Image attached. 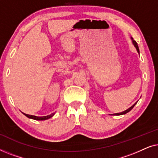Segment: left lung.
Wrapping results in <instances>:
<instances>
[{
  "instance_id": "8db88e82",
  "label": "left lung",
  "mask_w": 158,
  "mask_h": 158,
  "mask_svg": "<svg viewBox=\"0 0 158 158\" xmlns=\"http://www.w3.org/2000/svg\"><path fill=\"white\" fill-rule=\"evenodd\" d=\"M131 40H132V42H133V44L135 45V47H136V49H137V52H138V53H139V47H138V45H137V43L136 42V41H135V40H133V39H131ZM135 104H136V103H135V104H134L133 106H131L130 107V108H129L127 110H126V111H123V112H122V113H116V114H114L113 115H116V116H118V115H122V114H127V113H128L129 111H130L131 109H133V107L135 106Z\"/></svg>"
}]
</instances>
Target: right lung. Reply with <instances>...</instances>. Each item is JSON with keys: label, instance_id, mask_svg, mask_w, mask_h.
Listing matches in <instances>:
<instances>
[{"label": "right lung", "instance_id": "right-lung-1", "mask_svg": "<svg viewBox=\"0 0 158 158\" xmlns=\"http://www.w3.org/2000/svg\"><path fill=\"white\" fill-rule=\"evenodd\" d=\"M23 114L26 116H27L28 118H32V119H35V120H46V119H48L50 117H52L54 115V114H51V115H48V116H33V115H29V114H24L23 113Z\"/></svg>", "mask_w": 158, "mask_h": 158}]
</instances>
